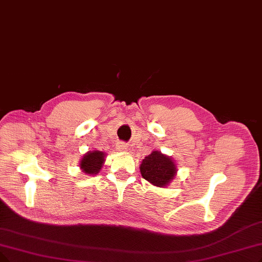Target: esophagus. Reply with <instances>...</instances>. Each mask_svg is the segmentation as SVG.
<instances>
[{"label":"esophagus","mask_w":262,"mask_h":262,"mask_svg":"<svg viewBox=\"0 0 262 262\" xmlns=\"http://www.w3.org/2000/svg\"><path fill=\"white\" fill-rule=\"evenodd\" d=\"M125 149H127V145H125L124 143H118L117 147H116V150H118V151H124Z\"/></svg>","instance_id":"1"}]
</instances>
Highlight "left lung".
Returning <instances> with one entry per match:
<instances>
[{
  "label": "left lung",
  "instance_id": "obj_1",
  "mask_svg": "<svg viewBox=\"0 0 262 262\" xmlns=\"http://www.w3.org/2000/svg\"><path fill=\"white\" fill-rule=\"evenodd\" d=\"M140 171L143 179L157 187H166L176 176V164L171 159L158 150H154L145 157L141 162Z\"/></svg>",
  "mask_w": 262,
  "mask_h": 262
}]
</instances>
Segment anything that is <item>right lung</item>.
Wrapping results in <instances>:
<instances>
[{"instance_id":"right-lung-1","label":"right lung","mask_w":262,"mask_h":262,"mask_svg":"<svg viewBox=\"0 0 262 262\" xmlns=\"http://www.w3.org/2000/svg\"><path fill=\"white\" fill-rule=\"evenodd\" d=\"M105 154L100 150L88 151L82 156L79 166L81 171L85 174L95 175L98 174L105 161Z\"/></svg>"}]
</instances>
